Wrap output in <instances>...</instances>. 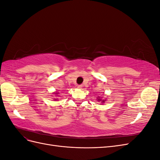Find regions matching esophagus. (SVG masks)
Here are the masks:
<instances>
[{"mask_svg": "<svg viewBox=\"0 0 160 160\" xmlns=\"http://www.w3.org/2000/svg\"><path fill=\"white\" fill-rule=\"evenodd\" d=\"M77 88H78L79 89H81L82 88H83V85H77Z\"/></svg>", "mask_w": 160, "mask_h": 160, "instance_id": "1", "label": "esophagus"}]
</instances>
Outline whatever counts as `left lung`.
<instances>
[{"label":"left lung","mask_w":160,"mask_h":160,"mask_svg":"<svg viewBox=\"0 0 160 160\" xmlns=\"http://www.w3.org/2000/svg\"><path fill=\"white\" fill-rule=\"evenodd\" d=\"M98 101H101V103H105V100H101V98H98Z\"/></svg>","instance_id":"left-lung-1"}]
</instances>
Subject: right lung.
Here are the masks:
<instances>
[{
	"label": "right lung",
	"mask_w": 160,
	"mask_h": 160,
	"mask_svg": "<svg viewBox=\"0 0 160 160\" xmlns=\"http://www.w3.org/2000/svg\"><path fill=\"white\" fill-rule=\"evenodd\" d=\"M55 93V94H58V93ZM55 99V101H56V100H58L57 99Z\"/></svg>",
	"instance_id": "obj_1"
}]
</instances>
